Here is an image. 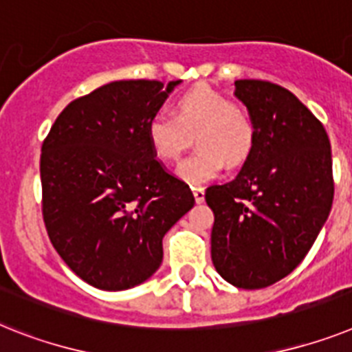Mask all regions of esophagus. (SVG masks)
Here are the masks:
<instances>
[{"mask_svg": "<svg viewBox=\"0 0 352 352\" xmlns=\"http://www.w3.org/2000/svg\"><path fill=\"white\" fill-rule=\"evenodd\" d=\"M192 192H194V199H196V203L205 201V188H203V187H192Z\"/></svg>", "mask_w": 352, "mask_h": 352, "instance_id": "obj_1", "label": "esophagus"}]
</instances>
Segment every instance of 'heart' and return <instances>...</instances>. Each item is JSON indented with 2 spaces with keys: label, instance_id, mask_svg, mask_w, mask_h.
Here are the masks:
<instances>
[{
  "label": "heart",
  "instance_id": "heart-1",
  "mask_svg": "<svg viewBox=\"0 0 352 352\" xmlns=\"http://www.w3.org/2000/svg\"><path fill=\"white\" fill-rule=\"evenodd\" d=\"M170 115H153L145 124V138L155 158L170 165L187 149L192 136L197 149L178 167L183 182H208L221 173L225 164L237 167L254 153L257 129L250 111L212 86L197 84L179 93Z\"/></svg>",
  "mask_w": 352,
  "mask_h": 352
}]
</instances>
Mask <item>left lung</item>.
Masks as SVG:
<instances>
[{"instance_id": "left-lung-1", "label": "left lung", "mask_w": 352, "mask_h": 352, "mask_svg": "<svg viewBox=\"0 0 352 352\" xmlns=\"http://www.w3.org/2000/svg\"><path fill=\"white\" fill-rule=\"evenodd\" d=\"M234 86L257 138L239 174L205 192L212 263L226 283L261 289L297 268L329 216L331 144L322 122L283 86L254 78Z\"/></svg>"}]
</instances>
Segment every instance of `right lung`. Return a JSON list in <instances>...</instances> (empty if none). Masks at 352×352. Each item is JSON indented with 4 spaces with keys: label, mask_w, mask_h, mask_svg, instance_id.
Instances as JSON below:
<instances>
[{
    "label": "right lung",
    "mask_w": 352,
    "mask_h": 352,
    "mask_svg": "<svg viewBox=\"0 0 352 352\" xmlns=\"http://www.w3.org/2000/svg\"><path fill=\"white\" fill-rule=\"evenodd\" d=\"M182 80H115L63 109L41 147L43 219L52 245L93 287L122 292L155 274L162 239L194 207L160 164L145 124Z\"/></svg>",
    "instance_id": "1"
}]
</instances>
